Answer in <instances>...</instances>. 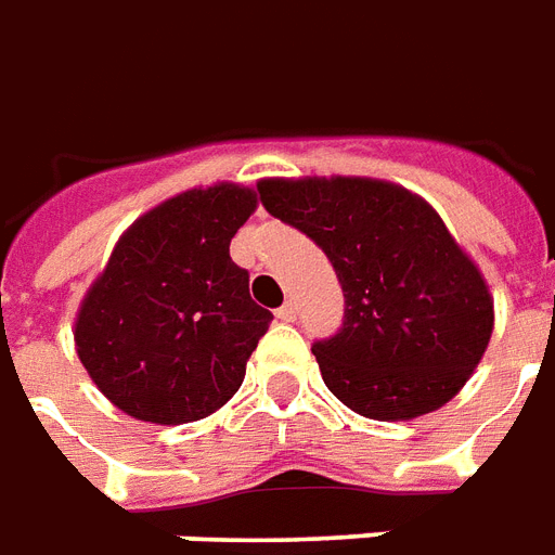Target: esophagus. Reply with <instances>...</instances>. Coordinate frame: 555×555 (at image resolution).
I'll return each mask as SVG.
<instances>
[{
  "label": "esophagus",
  "instance_id": "obj_1",
  "mask_svg": "<svg viewBox=\"0 0 555 555\" xmlns=\"http://www.w3.org/2000/svg\"><path fill=\"white\" fill-rule=\"evenodd\" d=\"M276 320L294 322L296 320V302H285L282 308H276Z\"/></svg>",
  "mask_w": 555,
  "mask_h": 555
}]
</instances>
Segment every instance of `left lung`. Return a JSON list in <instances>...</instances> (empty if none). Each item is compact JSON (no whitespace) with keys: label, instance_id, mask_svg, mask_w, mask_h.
I'll return each mask as SVG.
<instances>
[{"label":"left lung","instance_id":"8db88e82","mask_svg":"<svg viewBox=\"0 0 555 555\" xmlns=\"http://www.w3.org/2000/svg\"><path fill=\"white\" fill-rule=\"evenodd\" d=\"M259 198L337 270L346 317L311 346L334 397L374 421H412L452 400L487 351L492 299L438 212L371 178H276Z\"/></svg>","mask_w":555,"mask_h":555}]
</instances>
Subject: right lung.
<instances>
[{"mask_svg":"<svg viewBox=\"0 0 555 555\" xmlns=\"http://www.w3.org/2000/svg\"><path fill=\"white\" fill-rule=\"evenodd\" d=\"M256 209L235 184L181 192L138 218L82 299L74 343L103 395L138 421L190 423L238 391L273 313L250 299L230 238Z\"/></svg>","mask_w":555,"mask_h":555,"instance_id":"1","label":"right lung"}]
</instances>
